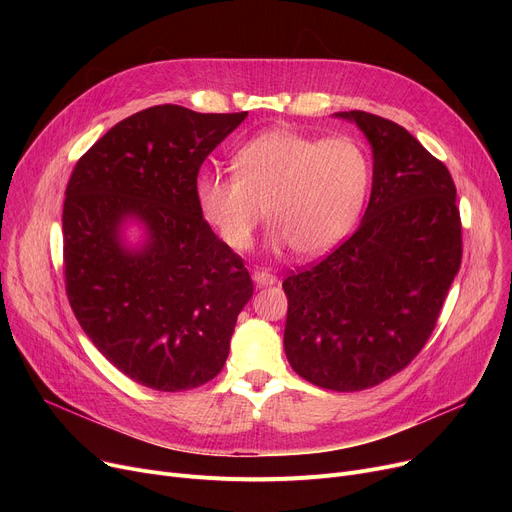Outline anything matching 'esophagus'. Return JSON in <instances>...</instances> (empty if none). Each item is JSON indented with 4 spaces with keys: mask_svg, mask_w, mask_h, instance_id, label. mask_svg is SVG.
Here are the masks:
<instances>
[{
    "mask_svg": "<svg viewBox=\"0 0 512 512\" xmlns=\"http://www.w3.org/2000/svg\"><path fill=\"white\" fill-rule=\"evenodd\" d=\"M253 282L257 286H272V284L278 282V278L272 272H267V270H257V272H253Z\"/></svg>",
    "mask_w": 512,
    "mask_h": 512,
    "instance_id": "1",
    "label": "esophagus"
}]
</instances>
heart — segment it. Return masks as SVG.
<instances>
[{
    "mask_svg": "<svg viewBox=\"0 0 512 512\" xmlns=\"http://www.w3.org/2000/svg\"><path fill=\"white\" fill-rule=\"evenodd\" d=\"M232 168L201 174L197 199L234 251L251 247L265 209L274 247L326 253L353 228L369 188V159L355 139H315L292 128L257 134L234 153Z\"/></svg>",
    "mask_w": 512,
    "mask_h": 512,
    "instance_id": "b5f03b06",
    "label": "heart"
}]
</instances>
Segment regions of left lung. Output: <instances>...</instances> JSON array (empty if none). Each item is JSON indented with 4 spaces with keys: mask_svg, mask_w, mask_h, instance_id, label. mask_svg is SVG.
I'll return each instance as SVG.
<instances>
[{
    "mask_svg": "<svg viewBox=\"0 0 512 512\" xmlns=\"http://www.w3.org/2000/svg\"><path fill=\"white\" fill-rule=\"evenodd\" d=\"M336 116L371 143V197L353 236L284 280V351L303 380L359 392L421 353L461 267L463 234L448 168L409 130L361 110Z\"/></svg>",
    "mask_w": 512,
    "mask_h": 512,
    "instance_id": "8db88e82",
    "label": "left lung"
}]
</instances>
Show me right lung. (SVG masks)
<instances>
[{
  "mask_svg": "<svg viewBox=\"0 0 512 512\" xmlns=\"http://www.w3.org/2000/svg\"><path fill=\"white\" fill-rule=\"evenodd\" d=\"M247 118L153 105L118 122L66 186L64 282L80 328L132 382L193 390L228 359L236 317L253 297L240 255L213 234L197 199L205 157ZM126 217L148 242H119Z\"/></svg>",
  "mask_w": 512,
  "mask_h": 512,
  "instance_id": "obj_1",
  "label": "right lung"
}]
</instances>
